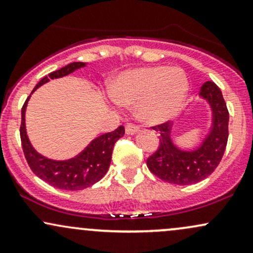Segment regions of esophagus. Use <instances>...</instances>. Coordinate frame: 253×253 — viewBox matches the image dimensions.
<instances>
[{
    "mask_svg": "<svg viewBox=\"0 0 253 253\" xmlns=\"http://www.w3.org/2000/svg\"><path fill=\"white\" fill-rule=\"evenodd\" d=\"M126 134L127 135H134L136 133L139 132V127H136L135 125H132V124H128L126 126Z\"/></svg>",
    "mask_w": 253,
    "mask_h": 253,
    "instance_id": "obj_1",
    "label": "esophagus"
}]
</instances>
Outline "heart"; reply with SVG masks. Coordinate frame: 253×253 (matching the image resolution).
Listing matches in <instances>:
<instances>
[{"mask_svg": "<svg viewBox=\"0 0 253 253\" xmlns=\"http://www.w3.org/2000/svg\"><path fill=\"white\" fill-rule=\"evenodd\" d=\"M189 91L187 74L179 68L145 66L121 72L109 85V95L120 106L135 107L146 125L163 124L181 112Z\"/></svg>", "mask_w": 253, "mask_h": 253, "instance_id": "heart-1", "label": "heart"}]
</instances>
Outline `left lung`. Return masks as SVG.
Segmentation results:
<instances>
[{
	"label": "left lung",
	"instance_id": "8db88e82",
	"mask_svg": "<svg viewBox=\"0 0 253 253\" xmlns=\"http://www.w3.org/2000/svg\"><path fill=\"white\" fill-rule=\"evenodd\" d=\"M200 98L211 108V127L201 144L193 150H183L173 143V124L153 127L159 130V147L147 159L153 175L172 184L188 185L201 182L216 169L225 153L228 139V110L221 90L214 82L203 83Z\"/></svg>",
	"mask_w": 253,
	"mask_h": 253
}]
</instances>
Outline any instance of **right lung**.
<instances>
[{"label": "right lung", "mask_w": 253, "mask_h": 253, "mask_svg": "<svg viewBox=\"0 0 253 253\" xmlns=\"http://www.w3.org/2000/svg\"><path fill=\"white\" fill-rule=\"evenodd\" d=\"M85 64L82 62L70 63L59 70L51 72L34 86L31 95L42 84L50 82V80L68 76L78 69L84 68ZM31 95L26 100L21 109L20 136H21L22 150L26 161L32 171L52 187L63 190H82L100 181L109 169L114 144L125 134L124 126L95 138L82 152L78 153L74 158L65 159V161L50 159L34 149L26 130V108Z\"/></svg>", "instance_id": "obj_1"}]
</instances>
